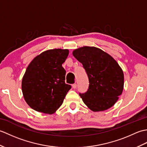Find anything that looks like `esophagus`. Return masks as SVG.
<instances>
[{"label": "esophagus", "mask_w": 147, "mask_h": 147, "mask_svg": "<svg viewBox=\"0 0 147 147\" xmlns=\"http://www.w3.org/2000/svg\"><path fill=\"white\" fill-rule=\"evenodd\" d=\"M72 87H73L74 89H76V87H77V85L76 83H74V84H73V85H72Z\"/></svg>", "instance_id": "34e87169"}]
</instances>
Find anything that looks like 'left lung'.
Masks as SVG:
<instances>
[{"label":"left lung","mask_w":147,"mask_h":147,"mask_svg":"<svg viewBox=\"0 0 147 147\" xmlns=\"http://www.w3.org/2000/svg\"><path fill=\"white\" fill-rule=\"evenodd\" d=\"M73 55L83 64L88 74V89L85 93H80L85 104L93 112L112 107L124 88V73L117 61L95 47L75 49Z\"/></svg>","instance_id":"left-lung-1"}]
</instances>
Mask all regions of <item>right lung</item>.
<instances>
[{
	"mask_svg": "<svg viewBox=\"0 0 147 147\" xmlns=\"http://www.w3.org/2000/svg\"><path fill=\"white\" fill-rule=\"evenodd\" d=\"M68 54V49L47 50L36 56L26 68L22 92L33 110L52 114L62 104L71 88L65 83V71L62 66Z\"/></svg>",
	"mask_w": 147,
	"mask_h": 147,
	"instance_id": "obj_1",
	"label": "right lung"
}]
</instances>
